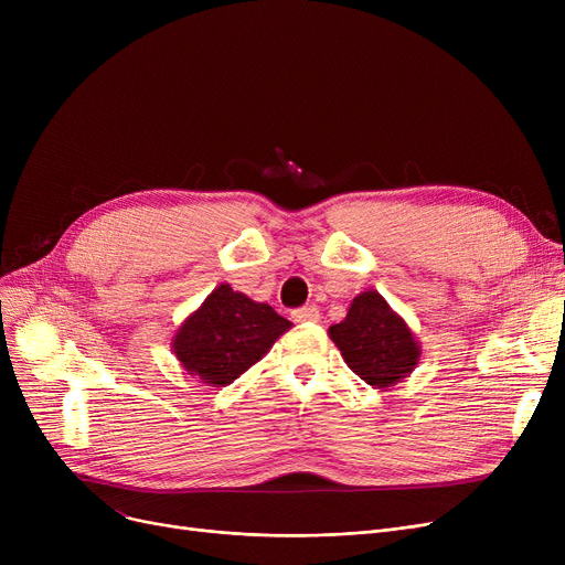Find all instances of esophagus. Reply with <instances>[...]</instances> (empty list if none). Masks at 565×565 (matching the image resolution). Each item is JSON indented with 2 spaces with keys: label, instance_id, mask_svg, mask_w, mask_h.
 <instances>
[{
  "label": "esophagus",
  "instance_id": "34e87169",
  "mask_svg": "<svg viewBox=\"0 0 565 565\" xmlns=\"http://www.w3.org/2000/svg\"><path fill=\"white\" fill-rule=\"evenodd\" d=\"M320 318V311L316 307H302L292 311L295 322H316Z\"/></svg>",
  "mask_w": 565,
  "mask_h": 565
}]
</instances>
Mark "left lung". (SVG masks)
Instances as JSON below:
<instances>
[{
    "label": "left lung",
    "instance_id": "obj_1",
    "mask_svg": "<svg viewBox=\"0 0 565 565\" xmlns=\"http://www.w3.org/2000/svg\"><path fill=\"white\" fill-rule=\"evenodd\" d=\"M330 339L350 371L375 390H387L407 377L422 354L405 320L375 290H364L352 300L348 316L330 328Z\"/></svg>",
    "mask_w": 565,
    "mask_h": 565
}]
</instances>
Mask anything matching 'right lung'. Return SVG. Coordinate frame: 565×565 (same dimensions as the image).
<instances>
[{
    "label": "right lung",
    "instance_id": "right-lung-1",
    "mask_svg": "<svg viewBox=\"0 0 565 565\" xmlns=\"http://www.w3.org/2000/svg\"><path fill=\"white\" fill-rule=\"evenodd\" d=\"M288 330L290 320L270 305L254 302L222 284L188 316L171 345L190 375H199L213 387H226Z\"/></svg>",
    "mask_w": 565,
    "mask_h": 565
}]
</instances>
